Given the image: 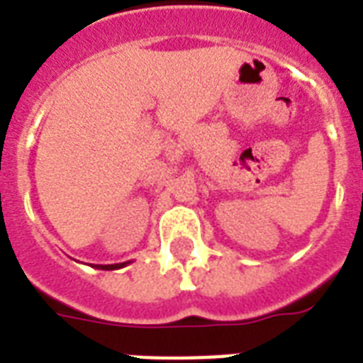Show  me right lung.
<instances>
[{
	"label": "right lung",
	"instance_id": "right-lung-1",
	"mask_svg": "<svg viewBox=\"0 0 363 363\" xmlns=\"http://www.w3.org/2000/svg\"><path fill=\"white\" fill-rule=\"evenodd\" d=\"M124 265H128V262H124V264H111V265H96V269H105V271H113V269H121V267H124Z\"/></svg>",
	"mask_w": 363,
	"mask_h": 363
}]
</instances>
